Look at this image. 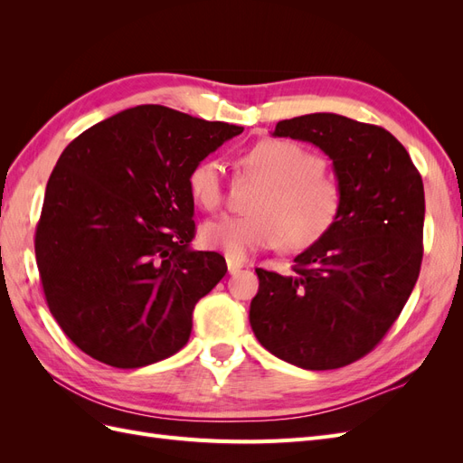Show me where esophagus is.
I'll return each mask as SVG.
<instances>
[{"label":"esophagus","mask_w":463,"mask_h":463,"mask_svg":"<svg viewBox=\"0 0 463 463\" xmlns=\"http://www.w3.org/2000/svg\"><path fill=\"white\" fill-rule=\"evenodd\" d=\"M241 269H243V262L228 259V272H230V274H237Z\"/></svg>","instance_id":"34e87169"}]
</instances>
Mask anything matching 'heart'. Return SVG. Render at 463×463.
Segmentation results:
<instances>
[{"label": "heart", "mask_w": 463, "mask_h": 463, "mask_svg": "<svg viewBox=\"0 0 463 463\" xmlns=\"http://www.w3.org/2000/svg\"><path fill=\"white\" fill-rule=\"evenodd\" d=\"M241 172L264 184L250 216H220L201 226L204 247L230 259H245L260 249L282 245L303 250L318 243L340 218L344 194L338 181L325 172L318 154L288 138H269L240 156ZM193 203L216 210L223 201L220 160L206 156L187 175Z\"/></svg>", "instance_id": "1"}]
</instances>
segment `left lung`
Segmentation results:
<instances>
[{
    "label": "left lung",
    "instance_id": "8db88e82",
    "mask_svg": "<svg viewBox=\"0 0 463 463\" xmlns=\"http://www.w3.org/2000/svg\"><path fill=\"white\" fill-rule=\"evenodd\" d=\"M272 135L325 152L344 204L335 226L293 259V274L257 269L250 328L291 365L340 369L374 349L411 296L423 259V179L378 125L309 114L278 121Z\"/></svg>",
    "mask_w": 463,
    "mask_h": 463
}]
</instances>
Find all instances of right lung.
I'll return each mask as SVG.
<instances>
[{
    "label": "right lung",
    "mask_w": 463,
    "mask_h": 463,
    "mask_svg": "<svg viewBox=\"0 0 463 463\" xmlns=\"http://www.w3.org/2000/svg\"><path fill=\"white\" fill-rule=\"evenodd\" d=\"M240 133L145 104L92 125L61 152L34 250L50 313L87 355L138 369L187 344L194 305L228 272L222 255L191 249L187 175Z\"/></svg>",
    "instance_id": "obj_1"
}]
</instances>
